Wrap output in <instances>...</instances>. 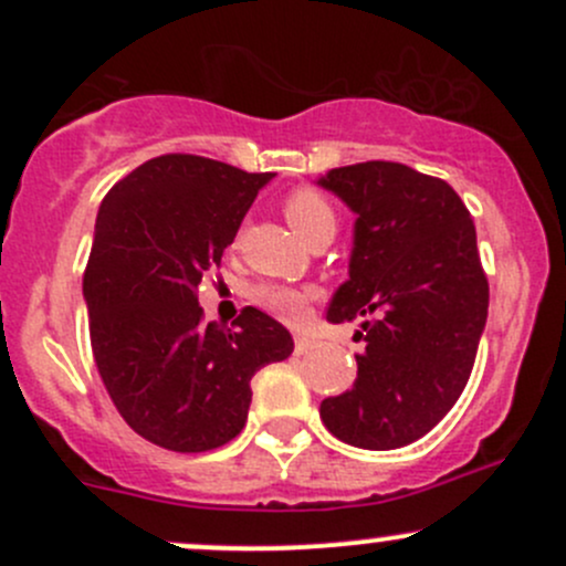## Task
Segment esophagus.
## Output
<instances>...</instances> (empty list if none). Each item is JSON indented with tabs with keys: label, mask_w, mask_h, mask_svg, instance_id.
<instances>
[{
	"label": "esophagus",
	"mask_w": 566,
	"mask_h": 566,
	"mask_svg": "<svg viewBox=\"0 0 566 566\" xmlns=\"http://www.w3.org/2000/svg\"><path fill=\"white\" fill-rule=\"evenodd\" d=\"M315 347V342L310 336H295V353H310Z\"/></svg>",
	"instance_id": "1"
}]
</instances>
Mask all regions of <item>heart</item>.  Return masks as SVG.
Segmentation results:
<instances>
[{
  "instance_id": "1",
  "label": "heart",
  "mask_w": 566,
  "mask_h": 566,
  "mask_svg": "<svg viewBox=\"0 0 566 566\" xmlns=\"http://www.w3.org/2000/svg\"><path fill=\"white\" fill-rule=\"evenodd\" d=\"M284 216H287L290 227L298 232L301 238L315 235L319 230H336V213L334 205L315 191V188H295L293 193H287L284 199ZM251 298L256 306H262L265 312H271L273 317L284 319V323H301L310 312L312 293L301 287H290V284H256L251 290Z\"/></svg>"
}]
</instances>
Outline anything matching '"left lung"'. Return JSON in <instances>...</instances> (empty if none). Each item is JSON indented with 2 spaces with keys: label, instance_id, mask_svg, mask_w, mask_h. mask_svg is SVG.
I'll return each instance as SVG.
<instances>
[{
  "label": "left lung",
  "instance_id": "8db88e82",
  "mask_svg": "<svg viewBox=\"0 0 566 566\" xmlns=\"http://www.w3.org/2000/svg\"><path fill=\"white\" fill-rule=\"evenodd\" d=\"M317 182L356 213L350 279L325 317L358 319L367 342L353 389L323 399L319 419L350 447H408L460 399L488 323L471 213L447 180L405 164H353Z\"/></svg>",
  "mask_w": 566,
  "mask_h": 566
}]
</instances>
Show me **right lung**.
<instances>
[{"instance_id":"1","label":"right lung","mask_w":566,"mask_h":566,"mask_svg":"<svg viewBox=\"0 0 566 566\" xmlns=\"http://www.w3.org/2000/svg\"><path fill=\"white\" fill-rule=\"evenodd\" d=\"M271 172L169 153L101 202L84 271L90 342L114 408L145 441L208 452L243 430L251 378L293 353V336L247 306L232 328L202 323L197 287L221 265Z\"/></svg>"}]
</instances>
